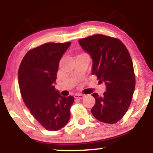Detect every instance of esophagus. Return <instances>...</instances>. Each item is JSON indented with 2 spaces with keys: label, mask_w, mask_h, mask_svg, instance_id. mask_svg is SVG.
I'll return each mask as SVG.
<instances>
[{
  "label": "esophagus",
  "mask_w": 153,
  "mask_h": 153,
  "mask_svg": "<svg viewBox=\"0 0 153 153\" xmlns=\"http://www.w3.org/2000/svg\"><path fill=\"white\" fill-rule=\"evenodd\" d=\"M84 96H85V95H83V94H75L74 97L75 98V99H83Z\"/></svg>",
  "instance_id": "1"
}]
</instances>
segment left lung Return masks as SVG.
Segmentation results:
<instances>
[{
  "instance_id": "left-lung-1",
  "label": "left lung",
  "mask_w": 153,
  "mask_h": 153,
  "mask_svg": "<svg viewBox=\"0 0 153 153\" xmlns=\"http://www.w3.org/2000/svg\"><path fill=\"white\" fill-rule=\"evenodd\" d=\"M79 44L92 59V75L106 85L103 96L91 94L96 100L91 113L101 122L117 123L127 111L134 91L135 76L130 54L118 39L102 34L82 39Z\"/></svg>"
}]
</instances>
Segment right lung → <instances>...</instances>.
<instances>
[{"instance_id":"obj_1","label":"right lung","mask_w":153,"mask_h":153,"mask_svg":"<svg viewBox=\"0 0 153 153\" xmlns=\"http://www.w3.org/2000/svg\"><path fill=\"white\" fill-rule=\"evenodd\" d=\"M71 45L47 43L32 49L19 67V84L24 102L33 117L49 131L62 129L71 117L74 97L62 96L54 88L59 60Z\"/></svg>"}]
</instances>
